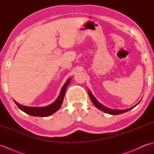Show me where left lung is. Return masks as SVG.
<instances>
[{
    "label": "left lung",
    "mask_w": 154,
    "mask_h": 154,
    "mask_svg": "<svg viewBox=\"0 0 154 154\" xmlns=\"http://www.w3.org/2000/svg\"><path fill=\"white\" fill-rule=\"evenodd\" d=\"M88 93H89V97L90 99L91 100V101H92V103H93V104L94 106H95L97 109H99V110L103 111V112H106V113H108L109 114H112V115H118V114H122V113H124L127 112V111H129L130 110H131L132 109H134L136 106L138 105V104H139V103L136 104L135 106H134L131 108H130V109H124V110H118V109H109V108L106 107L105 106L103 105L102 104L100 103L99 101H98L97 100V99L95 97H94L93 96V94H92V93L91 92V91L89 90L88 91Z\"/></svg>",
    "instance_id": "1"
}]
</instances>
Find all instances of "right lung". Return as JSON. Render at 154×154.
<instances>
[{
	"label": "right lung",
	"mask_w": 154,
	"mask_h": 154,
	"mask_svg": "<svg viewBox=\"0 0 154 154\" xmlns=\"http://www.w3.org/2000/svg\"><path fill=\"white\" fill-rule=\"evenodd\" d=\"M71 80V78L68 79L66 82L65 83L63 86L62 87L61 89V92L60 93V95L57 97V99L55 100L53 103H51L46 106L43 107H39V106H26L22 105V104L18 103L17 102L14 100L15 104L18 106L20 109L22 110L23 112L26 113L28 114H30L31 116H42V117H46L49 116L55 113L56 111H57L61 107L62 103H63V98L65 97V91H66L67 87L70 83V81Z\"/></svg>",
	"instance_id": "add662e5"
}]
</instances>
